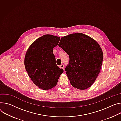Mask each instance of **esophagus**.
Listing matches in <instances>:
<instances>
[{"instance_id":"34e87169","label":"esophagus","mask_w":121,"mask_h":121,"mask_svg":"<svg viewBox=\"0 0 121 121\" xmlns=\"http://www.w3.org/2000/svg\"><path fill=\"white\" fill-rule=\"evenodd\" d=\"M60 68L62 69H64V68H65L64 65L63 64H62L61 65H60Z\"/></svg>"}]
</instances>
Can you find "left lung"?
I'll use <instances>...</instances> for the list:
<instances>
[{
  "label": "left lung",
  "instance_id": "obj_1",
  "mask_svg": "<svg viewBox=\"0 0 121 121\" xmlns=\"http://www.w3.org/2000/svg\"><path fill=\"white\" fill-rule=\"evenodd\" d=\"M58 46L69 57L65 71L76 88H88L100 71L103 54L98 43L91 37L76 33L61 38Z\"/></svg>",
  "mask_w": 121,
  "mask_h": 121
}]
</instances>
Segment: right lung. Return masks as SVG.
<instances>
[{"label":"right lung","instance_id":"1","mask_svg":"<svg viewBox=\"0 0 121 121\" xmlns=\"http://www.w3.org/2000/svg\"><path fill=\"white\" fill-rule=\"evenodd\" d=\"M60 39L51 35H43L33 43L26 52V69L32 81L42 90L56 86L64 71L57 65L52 51Z\"/></svg>","mask_w":121,"mask_h":121}]
</instances>
